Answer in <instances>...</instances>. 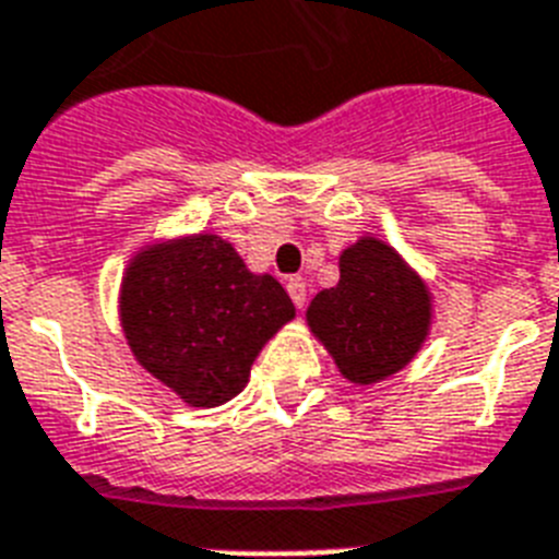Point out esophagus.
Masks as SVG:
<instances>
[{
  "label": "esophagus",
  "instance_id": "esophagus-1",
  "mask_svg": "<svg viewBox=\"0 0 559 559\" xmlns=\"http://www.w3.org/2000/svg\"><path fill=\"white\" fill-rule=\"evenodd\" d=\"M287 293L293 298V304L298 310H304V304H307V284L301 278H289L287 281Z\"/></svg>",
  "mask_w": 559,
  "mask_h": 559
}]
</instances>
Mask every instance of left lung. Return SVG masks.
<instances>
[{
    "mask_svg": "<svg viewBox=\"0 0 559 559\" xmlns=\"http://www.w3.org/2000/svg\"><path fill=\"white\" fill-rule=\"evenodd\" d=\"M338 270V284L312 298L307 321L344 379L373 384L402 370L428 338V287L379 238L344 249Z\"/></svg>",
    "mask_w": 559,
    "mask_h": 559,
    "instance_id": "obj_1",
    "label": "left lung"
}]
</instances>
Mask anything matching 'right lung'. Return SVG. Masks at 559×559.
Segmentation results:
<instances>
[{"label": "right lung", "instance_id": "add662e5", "mask_svg": "<svg viewBox=\"0 0 559 559\" xmlns=\"http://www.w3.org/2000/svg\"><path fill=\"white\" fill-rule=\"evenodd\" d=\"M293 316L278 281L249 272L217 235L143 249L120 289L122 333L134 358L192 407L238 396L261 347Z\"/></svg>", "mask_w": 559, "mask_h": 559}]
</instances>
